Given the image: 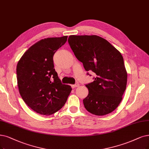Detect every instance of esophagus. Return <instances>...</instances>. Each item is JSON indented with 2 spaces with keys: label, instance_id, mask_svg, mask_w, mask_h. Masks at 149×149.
Segmentation results:
<instances>
[{
  "label": "esophagus",
  "instance_id": "1",
  "mask_svg": "<svg viewBox=\"0 0 149 149\" xmlns=\"http://www.w3.org/2000/svg\"><path fill=\"white\" fill-rule=\"evenodd\" d=\"M79 84H78V83H76L75 84H74V85H72V88H76V87H78V86H79Z\"/></svg>",
  "mask_w": 149,
  "mask_h": 149
}]
</instances>
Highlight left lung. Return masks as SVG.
Listing matches in <instances>:
<instances>
[{
	"label": "left lung",
	"mask_w": 149,
	"mask_h": 149,
	"mask_svg": "<svg viewBox=\"0 0 149 149\" xmlns=\"http://www.w3.org/2000/svg\"><path fill=\"white\" fill-rule=\"evenodd\" d=\"M68 42L85 69L96 74L85 85L89 91L83 100L85 109L99 116L111 113L122 101L127 83L122 54L97 36H70Z\"/></svg>",
	"instance_id": "left-lung-1"
}]
</instances>
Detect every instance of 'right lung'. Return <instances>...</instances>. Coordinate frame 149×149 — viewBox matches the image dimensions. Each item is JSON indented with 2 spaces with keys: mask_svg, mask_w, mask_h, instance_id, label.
Instances as JSON below:
<instances>
[{
  "mask_svg": "<svg viewBox=\"0 0 149 149\" xmlns=\"http://www.w3.org/2000/svg\"><path fill=\"white\" fill-rule=\"evenodd\" d=\"M68 36L42 39L31 46L18 63L16 75L20 95L33 111L51 115L61 109L72 91L61 83L54 68L53 56Z\"/></svg>",
  "mask_w": 149,
  "mask_h": 149,
  "instance_id": "right-lung-1",
  "label": "right lung"
}]
</instances>
